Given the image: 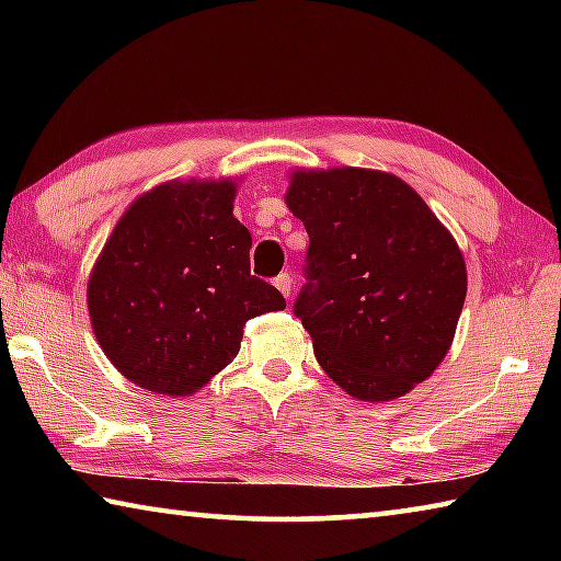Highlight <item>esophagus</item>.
Returning a JSON list of instances; mask_svg holds the SVG:
<instances>
[{
  "mask_svg": "<svg viewBox=\"0 0 561 561\" xmlns=\"http://www.w3.org/2000/svg\"><path fill=\"white\" fill-rule=\"evenodd\" d=\"M274 287L282 291L284 299H289L291 297V279H289V274H279V277L274 279Z\"/></svg>",
  "mask_w": 561,
  "mask_h": 561,
  "instance_id": "obj_1",
  "label": "esophagus"
}]
</instances>
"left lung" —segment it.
<instances>
[{
	"label": "left lung",
	"instance_id": "obj_1",
	"mask_svg": "<svg viewBox=\"0 0 561 561\" xmlns=\"http://www.w3.org/2000/svg\"><path fill=\"white\" fill-rule=\"evenodd\" d=\"M287 207L309 234L294 314L319 366L358 401H393L448 354L468 294L458 242L393 173L329 168L289 173Z\"/></svg>",
	"mask_w": 561,
	"mask_h": 561
}]
</instances>
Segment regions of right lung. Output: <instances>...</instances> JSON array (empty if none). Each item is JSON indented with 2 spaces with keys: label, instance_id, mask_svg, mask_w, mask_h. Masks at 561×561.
<instances>
[{
  "label": "right lung",
  "instance_id": "obj_1",
  "mask_svg": "<svg viewBox=\"0 0 561 561\" xmlns=\"http://www.w3.org/2000/svg\"><path fill=\"white\" fill-rule=\"evenodd\" d=\"M240 178L168 180L113 227L89 274L103 354L150 393L193 396L240 351L244 321L287 307L250 274V230L232 215Z\"/></svg>",
  "mask_w": 561,
  "mask_h": 561
}]
</instances>
